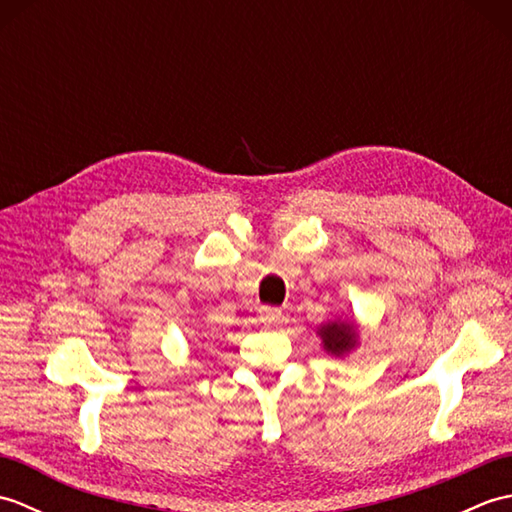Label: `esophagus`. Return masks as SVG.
Wrapping results in <instances>:
<instances>
[{
    "label": "esophagus",
    "mask_w": 512,
    "mask_h": 512,
    "mask_svg": "<svg viewBox=\"0 0 512 512\" xmlns=\"http://www.w3.org/2000/svg\"><path fill=\"white\" fill-rule=\"evenodd\" d=\"M279 319H281V310L279 308L264 306L262 310H259V321H262L264 325H277Z\"/></svg>",
    "instance_id": "esophagus-1"
}]
</instances>
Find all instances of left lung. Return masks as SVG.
Wrapping results in <instances>:
<instances>
[{
	"label": "left lung",
	"mask_w": 512,
	"mask_h": 512,
	"mask_svg": "<svg viewBox=\"0 0 512 512\" xmlns=\"http://www.w3.org/2000/svg\"><path fill=\"white\" fill-rule=\"evenodd\" d=\"M323 350L332 356H345L358 343L354 321H330L319 328Z\"/></svg>",
	"instance_id": "left-lung-1"
}]
</instances>
